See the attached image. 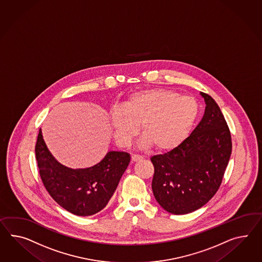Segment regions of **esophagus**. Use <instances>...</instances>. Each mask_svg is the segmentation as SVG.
<instances>
[{
  "label": "esophagus",
  "mask_w": 262,
  "mask_h": 262,
  "mask_svg": "<svg viewBox=\"0 0 262 262\" xmlns=\"http://www.w3.org/2000/svg\"><path fill=\"white\" fill-rule=\"evenodd\" d=\"M131 160L133 162H136V161H140L142 160V157L141 156H139V155H132V157H131Z\"/></svg>",
  "instance_id": "obj_1"
}]
</instances>
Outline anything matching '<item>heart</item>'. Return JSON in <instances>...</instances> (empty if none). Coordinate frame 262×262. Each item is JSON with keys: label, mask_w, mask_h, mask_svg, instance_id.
I'll list each match as a JSON object with an SVG mask.
<instances>
[{"label": "heart", "mask_w": 262, "mask_h": 262, "mask_svg": "<svg viewBox=\"0 0 262 262\" xmlns=\"http://www.w3.org/2000/svg\"><path fill=\"white\" fill-rule=\"evenodd\" d=\"M200 113L194 98L167 89H147L130 95L120 109L110 113V126L116 141L128 145L138 133L145 135L141 147L154 145L166 152L180 146L190 134Z\"/></svg>", "instance_id": "1"}]
</instances>
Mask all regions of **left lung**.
I'll return each mask as SVG.
<instances>
[{
	"label": "left lung",
	"instance_id": "left-lung-1",
	"mask_svg": "<svg viewBox=\"0 0 262 262\" xmlns=\"http://www.w3.org/2000/svg\"><path fill=\"white\" fill-rule=\"evenodd\" d=\"M201 95L206 106L193 132L180 146L151 158L155 199L174 215L194 212L215 195L232 153L231 133L221 108L211 96Z\"/></svg>",
	"mask_w": 262,
	"mask_h": 262
}]
</instances>
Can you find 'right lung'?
<instances>
[{
  "mask_svg": "<svg viewBox=\"0 0 262 262\" xmlns=\"http://www.w3.org/2000/svg\"><path fill=\"white\" fill-rule=\"evenodd\" d=\"M35 154L47 192L62 208L81 216L97 214L107 205L131 159L126 152L110 151L92 167L68 168L49 152L40 129Z\"/></svg>",
  "mask_w": 262,
  "mask_h": 262,
  "instance_id": "1",
  "label": "right lung"
}]
</instances>
